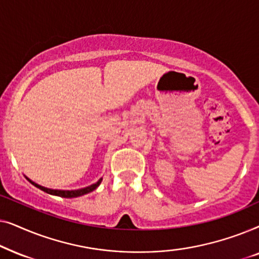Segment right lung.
Returning a JSON list of instances; mask_svg holds the SVG:
<instances>
[{"label": "right lung", "mask_w": 259, "mask_h": 259, "mask_svg": "<svg viewBox=\"0 0 259 259\" xmlns=\"http://www.w3.org/2000/svg\"><path fill=\"white\" fill-rule=\"evenodd\" d=\"M27 178V177H26ZM28 179V178H27ZM29 182L33 184L34 186H36L37 189H40L42 191H45V192H47L49 194H53V196H59V197H63V198H75V197H80V196H83V194H87L92 192V191H94L97 187L100 185L101 182H102V178H100L98 180L97 183L93 184V185L91 186H87L84 187V189H80V190H72V191H65V190H52V189H47V187H44L41 185H38V184L31 182L30 179H28Z\"/></svg>", "instance_id": "right-lung-1"}]
</instances>
